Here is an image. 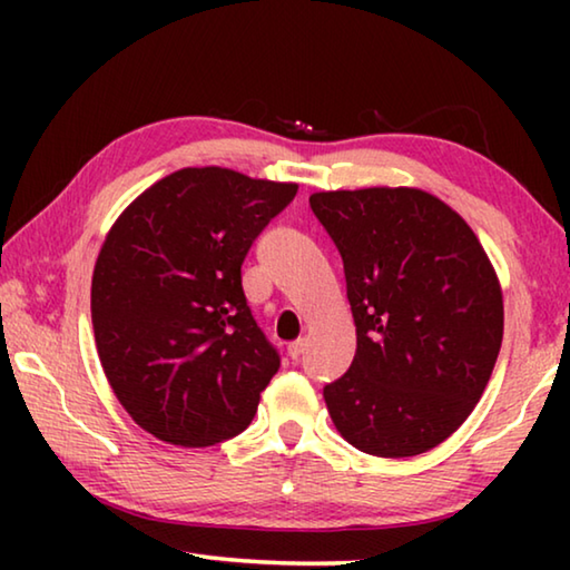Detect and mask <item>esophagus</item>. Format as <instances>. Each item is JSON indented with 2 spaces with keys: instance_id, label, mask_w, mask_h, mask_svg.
<instances>
[{
  "instance_id": "1",
  "label": "esophagus",
  "mask_w": 570,
  "mask_h": 570,
  "mask_svg": "<svg viewBox=\"0 0 570 570\" xmlns=\"http://www.w3.org/2000/svg\"><path fill=\"white\" fill-rule=\"evenodd\" d=\"M304 350H306V340H296V342L288 344V356H292L294 362H296V360H302Z\"/></svg>"
}]
</instances>
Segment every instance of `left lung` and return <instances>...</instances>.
I'll return each mask as SVG.
<instances>
[{
  "instance_id": "1",
  "label": "left lung",
  "mask_w": 570,
  "mask_h": 570,
  "mask_svg": "<svg viewBox=\"0 0 570 570\" xmlns=\"http://www.w3.org/2000/svg\"><path fill=\"white\" fill-rule=\"evenodd\" d=\"M356 326L350 372L326 384L340 435L366 455H422L475 410L503 342V292L472 228L420 188L322 190Z\"/></svg>"
}]
</instances>
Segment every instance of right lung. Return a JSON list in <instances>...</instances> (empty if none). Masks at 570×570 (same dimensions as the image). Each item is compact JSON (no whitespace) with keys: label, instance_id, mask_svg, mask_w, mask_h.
<instances>
[{"label":"right lung","instance_id":"add662e5","mask_svg":"<svg viewBox=\"0 0 570 570\" xmlns=\"http://www.w3.org/2000/svg\"><path fill=\"white\" fill-rule=\"evenodd\" d=\"M296 183L206 166L153 183L92 272V330L115 397L153 438L208 448L244 432L278 372L240 264Z\"/></svg>","mask_w":570,"mask_h":570}]
</instances>
